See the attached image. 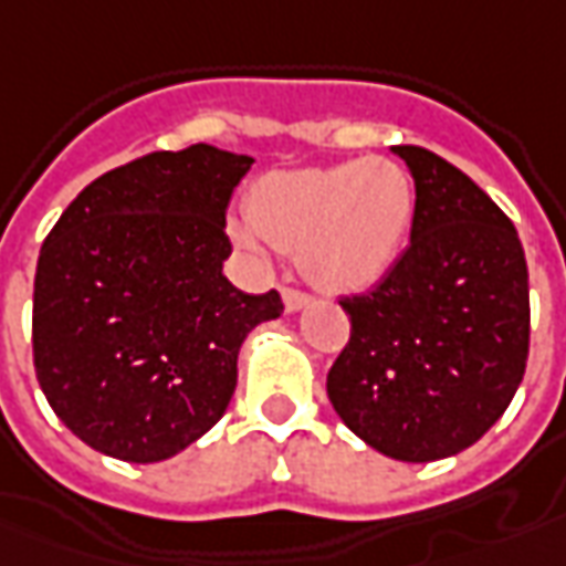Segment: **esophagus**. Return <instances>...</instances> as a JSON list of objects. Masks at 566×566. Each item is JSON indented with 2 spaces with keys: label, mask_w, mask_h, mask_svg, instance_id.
Returning <instances> with one entry per match:
<instances>
[{
  "label": "esophagus",
  "mask_w": 566,
  "mask_h": 566,
  "mask_svg": "<svg viewBox=\"0 0 566 566\" xmlns=\"http://www.w3.org/2000/svg\"><path fill=\"white\" fill-rule=\"evenodd\" d=\"M283 302H286V311H302L305 305H311V295H307L305 290L286 286V290H283Z\"/></svg>",
  "instance_id": "1"
}]
</instances>
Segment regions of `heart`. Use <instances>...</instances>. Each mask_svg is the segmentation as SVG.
Returning a JSON list of instances; mask_svg holds the SVG:
<instances>
[{
    "instance_id": "obj_1",
    "label": "heart",
    "mask_w": 566,
    "mask_h": 566,
    "mask_svg": "<svg viewBox=\"0 0 566 566\" xmlns=\"http://www.w3.org/2000/svg\"><path fill=\"white\" fill-rule=\"evenodd\" d=\"M245 218L252 228H233L243 245H259L261 237L298 252L302 271L323 290H369L403 255L416 218V181L385 157L276 171L249 190Z\"/></svg>"
}]
</instances>
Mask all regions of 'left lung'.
<instances>
[{
  "label": "left lung",
  "mask_w": 566,
  "mask_h": 566,
  "mask_svg": "<svg viewBox=\"0 0 566 566\" xmlns=\"http://www.w3.org/2000/svg\"><path fill=\"white\" fill-rule=\"evenodd\" d=\"M416 181L407 252L350 321L326 391L373 450L434 462L478 443L509 409L530 354V283L512 218L438 154L400 144Z\"/></svg>",
  "instance_id": "obj_1"
}]
</instances>
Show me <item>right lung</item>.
Listing matches in <instances>:
<instances>
[{
	"label": "right lung",
	"instance_id": "right-lung-1",
	"mask_svg": "<svg viewBox=\"0 0 566 566\" xmlns=\"http://www.w3.org/2000/svg\"><path fill=\"white\" fill-rule=\"evenodd\" d=\"M252 159L190 144L104 171L45 237L33 366L54 416L123 462L181 453L224 416L237 354L283 314L221 274L224 212Z\"/></svg>",
	"mask_w": 566,
	"mask_h": 566
}]
</instances>
